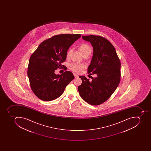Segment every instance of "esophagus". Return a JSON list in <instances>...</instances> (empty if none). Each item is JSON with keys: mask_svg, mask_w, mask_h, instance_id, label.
I'll list each match as a JSON object with an SVG mask.
<instances>
[{"mask_svg": "<svg viewBox=\"0 0 151 151\" xmlns=\"http://www.w3.org/2000/svg\"><path fill=\"white\" fill-rule=\"evenodd\" d=\"M74 75L75 78H77V77H78V76L77 75H76V74H74Z\"/></svg>", "mask_w": 151, "mask_h": 151, "instance_id": "34e87169", "label": "esophagus"}]
</instances>
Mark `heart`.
I'll return each mask as SVG.
<instances>
[{
    "instance_id": "heart-1",
    "label": "heart",
    "mask_w": 151,
    "mask_h": 151,
    "mask_svg": "<svg viewBox=\"0 0 151 151\" xmlns=\"http://www.w3.org/2000/svg\"><path fill=\"white\" fill-rule=\"evenodd\" d=\"M79 49L83 56H89L92 52V48L89 44L84 43L80 45ZM72 52V49L70 48L68 50L67 53V57L69 58ZM84 65L83 64L79 63H72L69 65V68L75 72L80 73L84 68Z\"/></svg>"
}]
</instances>
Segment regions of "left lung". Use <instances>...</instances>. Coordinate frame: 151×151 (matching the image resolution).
Listing matches in <instances>:
<instances>
[{
  "mask_svg": "<svg viewBox=\"0 0 151 151\" xmlns=\"http://www.w3.org/2000/svg\"><path fill=\"white\" fill-rule=\"evenodd\" d=\"M93 48V54L88 68V73L96 74L89 81L80 76L82 83L78 87L79 93L89 104L99 105L106 101L113 93L120 83L121 63L115 49L104 37L91 35L83 36Z\"/></svg>",
  "mask_w": 151,
  "mask_h": 151,
  "instance_id": "1",
  "label": "left lung"
}]
</instances>
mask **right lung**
<instances>
[{"label": "right lung", "mask_w": 151, "mask_h": 151, "mask_svg": "<svg viewBox=\"0 0 151 151\" xmlns=\"http://www.w3.org/2000/svg\"><path fill=\"white\" fill-rule=\"evenodd\" d=\"M81 36L80 34L54 36L42 42L31 55L28 76L32 90L40 100L50 101L59 97L75 78L71 72L60 75H56L54 71L62 67L68 49Z\"/></svg>", "instance_id": "obj_1"}]
</instances>
